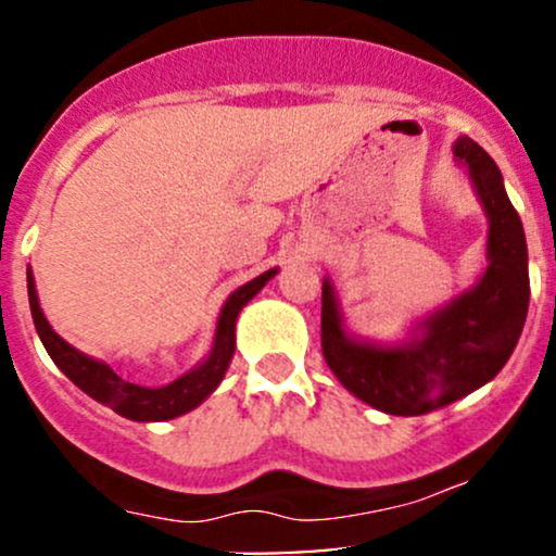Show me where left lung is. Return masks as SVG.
I'll return each mask as SVG.
<instances>
[{
	"mask_svg": "<svg viewBox=\"0 0 556 556\" xmlns=\"http://www.w3.org/2000/svg\"><path fill=\"white\" fill-rule=\"evenodd\" d=\"M455 156L489 214V269L473 290L426 318L424 334L400 348L350 340L329 282L321 287V353L355 397L389 416H424L465 397L502 371L528 316V248L522 222L504 193L502 172L470 138Z\"/></svg>",
	"mask_w": 556,
	"mask_h": 556,
	"instance_id": "left-lung-1",
	"label": "left lung"
}]
</instances>
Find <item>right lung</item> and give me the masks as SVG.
Masks as SVG:
<instances>
[{"instance_id":"obj_1","label":"right lung","mask_w":556,"mask_h":556,"mask_svg":"<svg viewBox=\"0 0 556 556\" xmlns=\"http://www.w3.org/2000/svg\"><path fill=\"white\" fill-rule=\"evenodd\" d=\"M277 274V269L261 274V277L253 279V282L242 285L240 290H235L232 295L227 298L225 308H222L219 324H216V342L212 355L203 366H198L195 371L180 376L177 381H172L167 387L149 389L140 384H130L123 376L112 371L106 363H99L88 355L78 353L75 348L62 340L56 331H52L49 321L41 314V305H38L34 277L28 271V300H30V314H34V324L38 337H41L43 348L52 355V361L60 366V371L73 381L75 387H80L83 392L91 394L93 400L110 405L114 413L130 418V420H169L182 416V413L193 410L195 405H201L208 394L214 392L216 384L225 376L229 358L235 353V321H238V314L242 305L248 303L256 292L264 287L269 279Z\"/></svg>"}]
</instances>
